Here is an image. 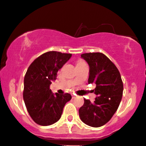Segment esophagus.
<instances>
[{"label":"esophagus","mask_w":146,"mask_h":146,"mask_svg":"<svg viewBox=\"0 0 146 146\" xmlns=\"http://www.w3.org/2000/svg\"><path fill=\"white\" fill-rule=\"evenodd\" d=\"M72 98H76V95H72Z\"/></svg>","instance_id":"esophagus-1"}]
</instances>
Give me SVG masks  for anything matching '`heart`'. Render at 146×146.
Returning a JSON list of instances; mask_svg holds the SVG:
<instances>
[{
	"label": "heart",
	"instance_id": "1",
	"mask_svg": "<svg viewBox=\"0 0 146 146\" xmlns=\"http://www.w3.org/2000/svg\"><path fill=\"white\" fill-rule=\"evenodd\" d=\"M82 63H85L83 61H82V60H79L78 61V64H82Z\"/></svg>",
	"mask_w": 146,
	"mask_h": 146
}]
</instances>
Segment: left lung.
Instances as JSON below:
<instances>
[{
	"instance_id": "left-lung-1",
	"label": "left lung",
	"mask_w": 146,
	"mask_h": 146,
	"mask_svg": "<svg viewBox=\"0 0 146 146\" xmlns=\"http://www.w3.org/2000/svg\"><path fill=\"white\" fill-rule=\"evenodd\" d=\"M81 57L89 65L88 83L96 84L94 93L98 97L93 102L84 99L79 116L85 124L100 127L107 123L118 109L123 95V82L117 66L102 53H85Z\"/></svg>"
}]
</instances>
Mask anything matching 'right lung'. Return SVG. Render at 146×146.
I'll use <instances>...</instances> for the list:
<instances>
[{
    "instance_id": "add662e5",
    "label": "right lung",
    "mask_w": 146,
    "mask_h": 146,
    "mask_svg": "<svg viewBox=\"0 0 146 146\" xmlns=\"http://www.w3.org/2000/svg\"><path fill=\"white\" fill-rule=\"evenodd\" d=\"M71 54L51 51L42 54L28 68L24 78L23 99L34 121L48 126L59 120L64 107L71 100L68 93H52L50 85L57 72L70 59Z\"/></svg>"
}]
</instances>
